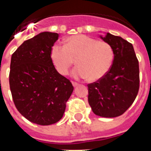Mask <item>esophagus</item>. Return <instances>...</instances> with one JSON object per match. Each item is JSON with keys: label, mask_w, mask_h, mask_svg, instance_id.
I'll use <instances>...</instances> for the list:
<instances>
[{"label": "esophagus", "mask_w": 151, "mask_h": 151, "mask_svg": "<svg viewBox=\"0 0 151 151\" xmlns=\"http://www.w3.org/2000/svg\"><path fill=\"white\" fill-rule=\"evenodd\" d=\"M72 85H73V87H77V86L78 85V83L74 82V81H72Z\"/></svg>", "instance_id": "obj_1"}]
</instances>
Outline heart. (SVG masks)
<instances>
[{
    "label": "heart",
    "instance_id": "1",
    "mask_svg": "<svg viewBox=\"0 0 151 151\" xmlns=\"http://www.w3.org/2000/svg\"><path fill=\"white\" fill-rule=\"evenodd\" d=\"M114 50L110 44L91 37L79 34L69 37L65 45L55 44L51 59L62 75H66L74 62L78 66L73 70L75 78L96 81L107 73L114 61Z\"/></svg>",
    "mask_w": 151,
    "mask_h": 151
}]
</instances>
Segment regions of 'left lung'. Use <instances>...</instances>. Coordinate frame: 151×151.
<instances>
[{
    "label": "left lung",
    "mask_w": 151,
    "mask_h": 151,
    "mask_svg": "<svg viewBox=\"0 0 151 151\" xmlns=\"http://www.w3.org/2000/svg\"><path fill=\"white\" fill-rule=\"evenodd\" d=\"M111 45L114 61L102 79L88 84V103L95 114L115 117L123 114L133 103L139 88V69L133 46L121 37L100 36Z\"/></svg>",
    "instance_id": "left-lung-1"
}]
</instances>
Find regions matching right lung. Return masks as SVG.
<instances>
[{"mask_svg": "<svg viewBox=\"0 0 151 151\" xmlns=\"http://www.w3.org/2000/svg\"><path fill=\"white\" fill-rule=\"evenodd\" d=\"M59 34L42 32L12 55L9 85L15 107L29 122L49 125L61 119L73 87L55 70L51 49Z\"/></svg>", "mask_w": 151, "mask_h": 151, "instance_id": "add662e5", "label": "right lung"}]
</instances>
